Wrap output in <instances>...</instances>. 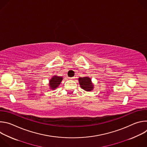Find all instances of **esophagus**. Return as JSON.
<instances>
[{
	"label": "esophagus",
	"instance_id": "34e87169",
	"mask_svg": "<svg viewBox=\"0 0 147 147\" xmlns=\"http://www.w3.org/2000/svg\"><path fill=\"white\" fill-rule=\"evenodd\" d=\"M74 77H71V78H70V79H73V78H74Z\"/></svg>",
	"mask_w": 147,
	"mask_h": 147
}]
</instances>
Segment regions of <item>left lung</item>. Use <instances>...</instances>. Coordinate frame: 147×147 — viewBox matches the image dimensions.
<instances>
[{
	"instance_id": "left-lung-1",
	"label": "left lung",
	"mask_w": 147,
	"mask_h": 147,
	"mask_svg": "<svg viewBox=\"0 0 147 147\" xmlns=\"http://www.w3.org/2000/svg\"><path fill=\"white\" fill-rule=\"evenodd\" d=\"M80 86L82 89L86 91H91L94 88V84L88 77H80L78 78Z\"/></svg>"
}]
</instances>
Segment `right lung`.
I'll return each mask as SVG.
<instances>
[{
    "label": "right lung",
    "mask_w": 147,
    "mask_h": 147,
    "mask_svg": "<svg viewBox=\"0 0 147 147\" xmlns=\"http://www.w3.org/2000/svg\"><path fill=\"white\" fill-rule=\"evenodd\" d=\"M63 80L62 77H59L57 76H54L51 78V79L49 80V87L50 89L51 90H55L56 88L59 87L60 85V82H61Z\"/></svg>",
    "instance_id": "add662e5"
}]
</instances>
